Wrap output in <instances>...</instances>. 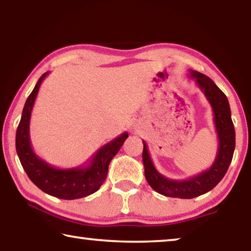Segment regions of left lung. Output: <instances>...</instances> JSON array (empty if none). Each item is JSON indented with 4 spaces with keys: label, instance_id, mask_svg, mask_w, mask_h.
Masks as SVG:
<instances>
[{
    "label": "left lung",
    "instance_id": "left-lung-1",
    "mask_svg": "<svg viewBox=\"0 0 251 251\" xmlns=\"http://www.w3.org/2000/svg\"><path fill=\"white\" fill-rule=\"evenodd\" d=\"M190 77L205 94L214 112V123L218 135V151L210 168L185 180H174L157 172L148 152L147 144L143 141V163L146 180L152 189L160 195L173 198L190 199L206 194L216 187L227 173L231 163L236 145V134L231 121L230 106L227 96L214 80L197 71H189Z\"/></svg>",
    "mask_w": 251,
    "mask_h": 251
}]
</instances>
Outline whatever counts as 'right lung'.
<instances>
[{"label": "right lung", "instance_id": "1", "mask_svg": "<svg viewBox=\"0 0 251 251\" xmlns=\"http://www.w3.org/2000/svg\"><path fill=\"white\" fill-rule=\"evenodd\" d=\"M49 72L40 79L25 101L22 117L16 130L15 146L21 164L29 179L44 193L61 199H77L94 194L107 177L110 160L124 144L128 134L123 133L113 141L101 146L86 165L78 167L56 168L40 158L34 152L29 138V121L40 86Z\"/></svg>", "mask_w": 251, "mask_h": 251}]
</instances>
